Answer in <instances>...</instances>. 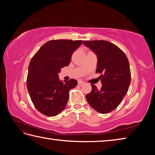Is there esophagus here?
<instances>
[{
  "mask_svg": "<svg viewBox=\"0 0 155 155\" xmlns=\"http://www.w3.org/2000/svg\"><path fill=\"white\" fill-rule=\"evenodd\" d=\"M84 83H84L83 81H78V85H83V84H84Z\"/></svg>",
  "mask_w": 155,
  "mask_h": 155,
  "instance_id": "obj_1",
  "label": "esophagus"
}]
</instances>
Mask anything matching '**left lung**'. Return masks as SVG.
<instances>
[{"instance_id": "left-lung-1", "label": "left lung", "mask_w": 155, "mask_h": 155, "mask_svg": "<svg viewBox=\"0 0 155 155\" xmlns=\"http://www.w3.org/2000/svg\"><path fill=\"white\" fill-rule=\"evenodd\" d=\"M97 57L96 73H100L102 87L92 90L86 95L90 105L100 114H108L121 103L129 87L131 75L129 62L121 49L105 40L83 41Z\"/></svg>"}]
</instances>
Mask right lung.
<instances>
[{"mask_svg":"<svg viewBox=\"0 0 155 155\" xmlns=\"http://www.w3.org/2000/svg\"><path fill=\"white\" fill-rule=\"evenodd\" d=\"M82 42L71 40L48 41L31 59L27 86L31 101L42 114L55 116L66 106L69 91L77 86V81L71 78L62 82L58 73L70 64L72 53Z\"/></svg>","mask_w":155,"mask_h":155,"instance_id":"right-lung-1","label":"right lung"}]
</instances>
